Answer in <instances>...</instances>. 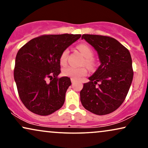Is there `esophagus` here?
Listing matches in <instances>:
<instances>
[{"label":"esophagus","instance_id":"esophagus-1","mask_svg":"<svg viewBox=\"0 0 148 148\" xmlns=\"http://www.w3.org/2000/svg\"><path fill=\"white\" fill-rule=\"evenodd\" d=\"M71 81L72 84H73V83H74L75 82V79H73V78H71Z\"/></svg>","mask_w":148,"mask_h":148}]
</instances>
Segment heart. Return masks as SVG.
<instances>
[{
	"label": "heart",
	"mask_w": 148,
	"mask_h": 148,
	"mask_svg": "<svg viewBox=\"0 0 148 148\" xmlns=\"http://www.w3.org/2000/svg\"><path fill=\"white\" fill-rule=\"evenodd\" d=\"M77 48L85 56L84 62L86 65L92 66L94 64V60L92 58L93 56V50L90 46L86 44H81L77 46ZM69 50L64 49L60 56L59 61L60 64H65L67 60ZM87 69L84 66L75 67L73 66H67L62 70V73L64 76L71 77L74 79H79L82 77L86 75Z\"/></svg>",
	"instance_id": "1"
}]
</instances>
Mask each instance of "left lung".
Returning <instances> with one entry per match:
<instances>
[{
    "label": "left lung",
    "instance_id": "left-lung-1",
    "mask_svg": "<svg viewBox=\"0 0 148 148\" xmlns=\"http://www.w3.org/2000/svg\"><path fill=\"white\" fill-rule=\"evenodd\" d=\"M82 38L96 50L101 64L88 78L90 82L84 84L80 92L81 102L94 114H110L124 102L132 83L130 52L116 39L108 36L84 34Z\"/></svg>",
    "mask_w": 148,
    "mask_h": 148
}]
</instances>
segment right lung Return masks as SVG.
Wrapping results in <instances>:
<instances>
[{
  "instance_id": "right-lung-1",
  "label": "right lung",
  "mask_w": 148,
  "mask_h": 148,
  "mask_svg": "<svg viewBox=\"0 0 148 148\" xmlns=\"http://www.w3.org/2000/svg\"><path fill=\"white\" fill-rule=\"evenodd\" d=\"M81 36H41L19 50L15 58L14 79L21 102L31 112L46 116L62 106L71 82L67 77H58L60 73V56Z\"/></svg>"
}]
</instances>
